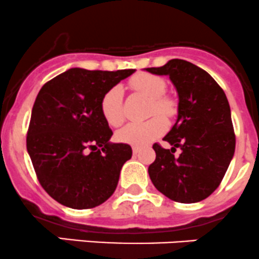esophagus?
I'll return each mask as SVG.
<instances>
[{
	"label": "esophagus",
	"mask_w": 259,
	"mask_h": 259,
	"mask_svg": "<svg viewBox=\"0 0 259 259\" xmlns=\"http://www.w3.org/2000/svg\"><path fill=\"white\" fill-rule=\"evenodd\" d=\"M141 150H142V148H141L140 146H132V152L135 153V155H137Z\"/></svg>",
	"instance_id": "obj_1"
}]
</instances>
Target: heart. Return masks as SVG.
Returning a JSON list of instances; mask_svg holds the SVG:
<instances>
[{
    "label": "heart",
    "instance_id": "obj_1",
    "mask_svg": "<svg viewBox=\"0 0 259 259\" xmlns=\"http://www.w3.org/2000/svg\"><path fill=\"white\" fill-rule=\"evenodd\" d=\"M130 88L135 93L142 94L151 99L148 116H158L145 122L127 124L117 133V140L128 145L145 146L165 132L166 122L162 117L167 119L172 118L178 113V103L172 97L165 94L166 81L153 74H137L130 80ZM101 111L109 126L118 127L123 123V93L121 87L114 85L104 93L101 101Z\"/></svg>",
    "mask_w": 259,
    "mask_h": 259
}]
</instances>
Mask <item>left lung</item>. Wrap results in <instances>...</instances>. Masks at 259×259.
Wrapping results in <instances>:
<instances>
[{
	"instance_id": "obj_1",
	"label": "left lung",
	"mask_w": 259,
	"mask_h": 259,
	"mask_svg": "<svg viewBox=\"0 0 259 259\" xmlns=\"http://www.w3.org/2000/svg\"><path fill=\"white\" fill-rule=\"evenodd\" d=\"M168 75L179 94V116L163 141L170 150L155 143L156 158L148 166L151 181L160 193L178 203H198L220 185L235 150L230 107L219 84L204 69L172 59L158 68ZM176 148L181 153L175 155Z\"/></svg>"
}]
</instances>
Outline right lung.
I'll return each instance as SVG.
<instances>
[{"mask_svg":"<svg viewBox=\"0 0 259 259\" xmlns=\"http://www.w3.org/2000/svg\"><path fill=\"white\" fill-rule=\"evenodd\" d=\"M133 71L73 68L40 89L26 147L40 185L58 203L73 209L96 208L116 190L132 148L109 143L113 132L102 114L101 101Z\"/></svg>","mask_w":259,"mask_h":259,"instance_id":"1","label":"right lung"}]
</instances>
